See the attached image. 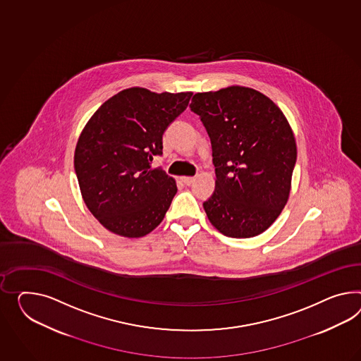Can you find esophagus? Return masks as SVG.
Returning <instances> with one entry per match:
<instances>
[{
    "instance_id": "1",
    "label": "esophagus",
    "mask_w": 361,
    "mask_h": 361,
    "mask_svg": "<svg viewBox=\"0 0 361 361\" xmlns=\"http://www.w3.org/2000/svg\"><path fill=\"white\" fill-rule=\"evenodd\" d=\"M180 180L185 183V185H190L195 180L192 176H180Z\"/></svg>"
}]
</instances>
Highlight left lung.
<instances>
[{
  "mask_svg": "<svg viewBox=\"0 0 361 361\" xmlns=\"http://www.w3.org/2000/svg\"><path fill=\"white\" fill-rule=\"evenodd\" d=\"M190 107L212 142L208 220L226 237L259 235L278 219L292 187L297 147L286 115L264 94L238 85L196 93Z\"/></svg>",
  "mask_w": 361,
  "mask_h": 361,
  "instance_id": "8db88e82",
  "label": "left lung"
}]
</instances>
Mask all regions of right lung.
<instances>
[{"label":"right lung","instance_id":"1","mask_svg":"<svg viewBox=\"0 0 361 361\" xmlns=\"http://www.w3.org/2000/svg\"><path fill=\"white\" fill-rule=\"evenodd\" d=\"M192 97L130 87L94 112L78 137L74 170L83 202L107 231L140 238L162 222L176 196V179L152 167L162 135Z\"/></svg>","mask_w":361,"mask_h":361}]
</instances>
